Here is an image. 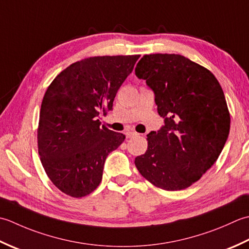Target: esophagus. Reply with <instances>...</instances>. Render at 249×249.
Here are the masks:
<instances>
[{"label":"esophagus","mask_w":249,"mask_h":249,"mask_svg":"<svg viewBox=\"0 0 249 249\" xmlns=\"http://www.w3.org/2000/svg\"><path fill=\"white\" fill-rule=\"evenodd\" d=\"M136 135H138V133H136V132H134V131H129V132H126V133H125L126 139H131V138H133V136H136Z\"/></svg>","instance_id":"34e87169"}]
</instances>
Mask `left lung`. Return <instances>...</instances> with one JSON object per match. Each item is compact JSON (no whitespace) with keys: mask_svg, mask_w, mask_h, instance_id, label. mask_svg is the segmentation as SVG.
<instances>
[{"mask_svg":"<svg viewBox=\"0 0 249 249\" xmlns=\"http://www.w3.org/2000/svg\"><path fill=\"white\" fill-rule=\"evenodd\" d=\"M154 91L159 131L147 135L148 148L135 158L141 175L158 188H188L211 169L230 131L221 86L211 71L180 54H145L135 68Z\"/></svg>","mask_w":249,"mask_h":249,"instance_id":"left-lung-1","label":"left lung"}]
</instances>
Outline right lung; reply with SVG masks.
Listing matches in <instances>:
<instances>
[{"label":"right lung","instance_id":"1","mask_svg":"<svg viewBox=\"0 0 249 249\" xmlns=\"http://www.w3.org/2000/svg\"><path fill=\"white\" fill-rule=\"evenodd\" d=\"M139 58H86L63 70L47 88L39 111L38 154L63 194L83 197L95 190L106 157L124 141L123 133L101 128L98 117L113 109L116 93Z\"/></svg>","mask_w":249,"mask_h":249}]
</instances>
